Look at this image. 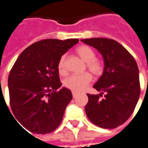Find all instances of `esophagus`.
<instances>
[{"label": "esophagus", "instance_id": "esophagus-1", "mask_svg": "<svg viewBox=\"0 0 148 148\" xmlns=\"http://www.w3.org/2000/svg\"><path fill=\"white\" fill-rule=\"evenodd\" d=\"M72 96H73V97H76V96H77V92H72Z\"/></svg>", "mask_w": 148, "mask_h": 148}]
</instances>
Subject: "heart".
<instances>
[{"label": "heart", "mask_w": 148, "mask_h": 148, "mask_svg": "<svg viewBox=\"0 0 148 148\" xmlns=\"http://www.w3.org/2000/svg\"><path fill=\"white\" fill-rule=\"evenodd\" d=\"M76 53L80 58L86 63L87 68L89 72L96 76L101 74L103 71V64L101 61L96 59L95 51L89 47L82 45L76 48ZM58 71L61 75L67 73L66 69V55H63L58 62ZM92 77L89 73H84L82 75H73L64 80L65 87L73 92H80L84 90L91 82Z\"/></svg>", "instance_id": "obj_1"}]
</instances>
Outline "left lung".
<instances>
[{
  "mask_svg": "<svg viewBox=\"0 0 148 148\" xmlns=\"http://www.w3.org/2000/svg\"><path fill=\"white\" fill-rule=\"evenodd\" d=\"M102 56V75L93 85L99 95L87 94L88 119L97 127L113 129L132 114L140 95L138 65L133 56L117 41L105 38L81 39ZM103 93L105 97L100 99Z\"/></svg>",
  "mask_w": 148,
  "mask_h": 148,
  "instance_id": "obj_1",
  "label": "left lung"
}]
</instances>
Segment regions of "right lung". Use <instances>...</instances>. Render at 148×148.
Segmentation results:
<instances>
[{
  "label": "right lung",
  "mask_w": 148,
  "mask_h": 148,
  "mask_svg": "<svg viewBox=\"0 0 148 148\" xmlns=\"http://www.w3.org/2000/svg\"><path fill=\"white\" fill-rule=\"evenodd\" d=\"M78 42L41 40L25 48L14 63L8 78L10 106L15 120L31 133L48 134L62 122L72 94L67 88L60 89L57 66L60 57Z\"/></svg>",
  "instance_id": "add662e5"
}]
</instances>
